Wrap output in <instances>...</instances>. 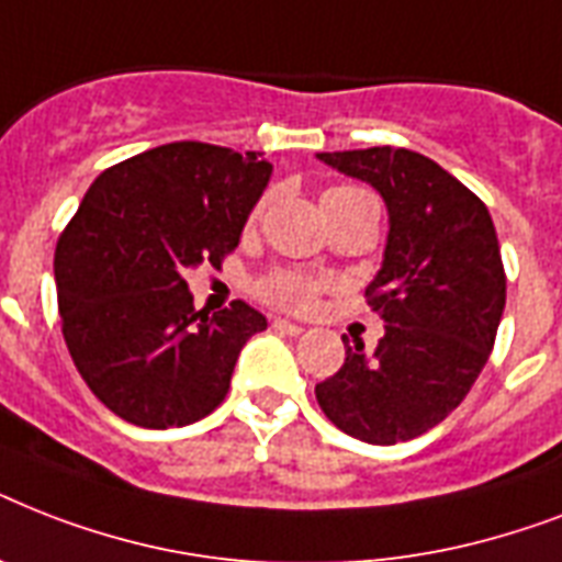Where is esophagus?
I'll list each match as a JSON object with an SVG mask.
<instances>
[{
    "mask_svg": "<svg viewBox=\"0 0 562 562\" xmlns=\"http://www.w3.org/2000/svg\"><path fill=\"white\" fill-rule=\"evenodd\" d=\"M273 329H277V333H289V335H300L303 333V326L300 324H291V321H285V317H277V321H273Z\"/></svg>",
    "mask_w": 562,
    "mask_h": 562,
    "instance_id": "34e87169",
    "label": "esophagus"
}]
</instances>
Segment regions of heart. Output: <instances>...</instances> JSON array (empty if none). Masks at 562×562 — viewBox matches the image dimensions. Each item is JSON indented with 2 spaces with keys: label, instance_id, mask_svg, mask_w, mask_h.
<instances>
[{
  "label": "heart",
  "instance_id": "heart-1",
  "mask_svg": "<svg viewBox=\"0 0 562 562\" xmlns=\"http://www.w3.org/2000/svg\"><path fill=\"white\" fill-rule=\"evenodd\" d=\"M350 189V187H338ZM317 285L303 273H273L262 282V294L277 306L285 308H308L315 303Z\"/></svg>",
  "mask_w": 562,
  "mask_h": 562
}]
</instances>
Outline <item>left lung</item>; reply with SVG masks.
I'll return each mask as SVG.
<instances>
[{
	"label": "left lung",
	"mask_w": 562,
	"mask_h": 562,
	"mask_svg": "<svg viewBox=\"0 0 562 562\" xmlns=\"http://www.w3.org/2000/svg\"><path fill=\"white\" fill-rule=\"evenodd\" d=\"M373 187L387 238L368 285L384 321L375 350L350 344L341 370L315 387L344 435L375 446L443 423L487 364L505 312V268L487 206L435 160L408 148L317 154Z\"/></svg>",
	"instance_id": "8db88e82"
}]
</instances>
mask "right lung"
I'll list each match as a JSON object with an SVG mask.
<instances>
[{"mask_svg": "<svg viewBox=\"0 0 562 562\" xmlns=\"http://www.w3.org/2000/svg\"><path fill=\"white\" fill-rule=\"evenodd\" d=\"M271 175L256 151L169 143L87 189L55 250L57 308L75 368L116 417L180 428L227 396L268 321L241 300L194 312L187 271L236 250Z\"/></svg>", "mask_w": 562, "mask_h": 562, "instance_id": "add662e5", "label": "right lung"}]
</instances>
